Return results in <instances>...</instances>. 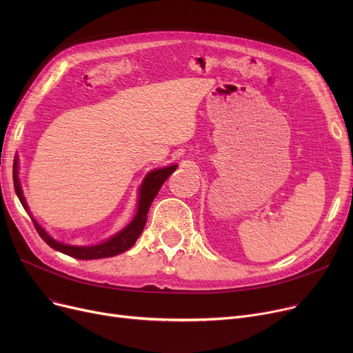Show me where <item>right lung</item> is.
<instances>
[{
  "instance_id": "1",
  "label": "right lung",
  "mask_w": 353,
  "mask_h": 353,
  "mask_svg": "<svg viewBox=\"0 0 353 353\" xmlns=\"http://www.w3.org/2000/svg\"><path fill=\"white\" fill-rule=\"evenodd\" d=\"M176 169H177V164H172V165L163 167V169H156L150 173H147V176L144 177V180L141 183L140 190H139V205H137V213H136L134 219L130 221V223L121 232H119L113 237H110L108 240H105V242L96 245V246H71V245L57 242V240L52 239L40 226L39 221H37L28 212V205H27L26 197L23 194V190H21L20 179H18V157L17 156H15L14 164H12V180H14V189H15L18 199H20L23 208L30 213V217L35 226V230L39 232V234L41 236L44 242L54 250H59L71 257L81 259V261H91V259H103V257H111V256L120 254V253L128 250L136 243V240L139 239V236L141 234V232L145 226L147 213H148V209H150V206H152L154 197L157 196L160 188L163 186V183L170 177V174Z\"/></svg>"
}]
</instances>
